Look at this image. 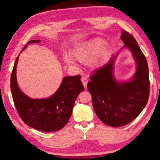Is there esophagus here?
Instances as JSON below:
<instances>
[{"mask_svg":"<svg viewBox=\"0 0 160 160\" xmlns=\"http://www.w3.org/2000/svg\"><path fill=\"white\" fill-rule=\"evenodd\" d=\"M82 82L83 83V85H84V88H87V83H88V79H87V77H85V76H83L82 78Z\"/></svg>","mask_w":160,"mask_h":160,"instance_id":"esophagus-1","label":"esophagus"}]
</instances>
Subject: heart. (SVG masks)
I'll use <instances>...</instances> for the list:
<instances>
[{
  "instance_id": "heart-1",
  "label": "heart",
  "mask_w": 160,
  "mask_h": 160,
  "mask_svg": "<svg viewBox=\"0 0 160 160\" xmlns=\"http://www.w3.org/2000/svg\"><path fill=\"white\" fill-rule=\"evenodd\" d=\"M105 44L104 40L100 38H95L85 41L78 46L72 52V55L76 60L82 63H88L92 60V64L97 66L103 62L107 58L108 49ZM65 62L68 65L73 64L71 58L65 57Z\"/></svg>"
}]
</instances>
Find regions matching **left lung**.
<instances>
[{
	"label": "left lung",
	"mask_w": 160,
	"mask_h": 160,
	"mask_svg": "<svg viewBox=\"0 0 160 160\" xmlns=\"http://www.w3.org/2000/svg\"><path fill=\"white\" fill-rule=\"evenodd\" d=\"M121 39L132 52L137 65L136 72L130 81L118 82L113 76L117 55L90 76L87 84L92 98L94 110L107 125L119 128L134 120L147 104L149 97V76L146 57L132 35L122 30Z\"/></svg>",
	"instance_id": "obj_1"
}]
</instances>
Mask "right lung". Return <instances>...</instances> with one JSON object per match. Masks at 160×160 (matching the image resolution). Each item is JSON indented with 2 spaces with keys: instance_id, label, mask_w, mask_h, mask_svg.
<instances>
[{
  "instance_id": "right-lung-1",
  "label": "right lung",
  "mask_w": 160,
  "mask_h": 160,
  "mask_svg": "<svg viewBox=\"0 0 160 160\" xmlns=\"http://www.w3.org/2000/svg\"><path fill=\"white\" fill-rule=\"evenodd\" d=\"M39 42L32 40L28 43ZM18 59L17 57L11 76V91L19 117L27 125L39 131L48 132L61 130L69 121L78 95L84 91L81 76L63 78L60 87L49 98L32 99L21 92L18 87L16 77Z\"/></svg>"
}]
</instances>
